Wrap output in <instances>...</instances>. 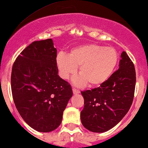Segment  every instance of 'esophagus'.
<instances>
[{"mask_svg":"<svg viewBox=\"0 0 148 148\" xmlns=\"http://www.w3.org/2000/svg\"><path fill=\"white\" fill-rule=\"evenodd\" d=\"M73 92L74 95H77V94H79L80 92V90H77V89L75 88H73Z\"/></svg>","mask_w":148,"mask_h":148,"instance_id":"esophagus-1","label":"esophagus"}]
</instances>
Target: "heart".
I'll return each instance as SVG.
<instances>
[{
  "mask_svg": "<svg viewBox=\"0 0 148 148\" xmlns=\"http://www.w3.org/2000/svg\"><path fill=\"white\" fill-rule=\"evenodd\" d=\"M119 62V55L115 49L96 44H87L72 49L68 55L60 53L56 63L60 76L69 78L77 72L73 82L77 86L89 83L91 87L99 86L109 80L114 73Z\"/></svg>",
  "mask_w": 148,
  "mask_h": 148,
  "instance_id": "obj_1",
  "label": "heart"
}]
</instances>
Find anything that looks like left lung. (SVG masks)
<instances>
[{
    "instance_id": "obj_1",
    "label": "left lung",
    "mask_w": 148,
    "mask_h": 148,
    "mask_svg": "<svg viewBox=\"0 0 148 148\" xmlns=\"http://www.w3.org/2000/svg\"><path fill=\"white\" fill-rule=\"evenodd\" d=\"M121 58L119 69L105 83L81 92L85 100L81 122L94 133H104L118 124L133 103L136 81L134 65L125 51Z\"/></svg>"
}]
</instances>
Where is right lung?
<instances>
[{"label":"right lung","instance_id":"right-lung-1","mask_svg":"<svg viewBox=\"0 0 148 148\" xmlns=\"http://www.w3.org/2000/svg\"><path fill=\"white\" fill-rule=\"evenodd\" d=\"M56 56L51 39L35 41L17 56L11 74L12 97L19 114L31 128L43 133L59 126L73 96L70 84L58 75Z\"/></svg>","mask_w":148,"mask_h":148}]
</instances>
